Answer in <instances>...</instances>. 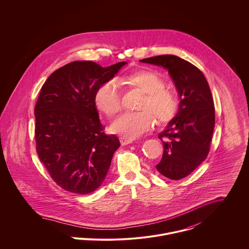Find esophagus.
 <instances>
[{"label":"esophagus","instance_id":"obj_1","mask_svg":"<svg viewBox=\"0 0 249 249\" xmlns=\"http://www.w3.org/2000/svg\"><path fill=\"white\" fill-rule=\"evenodd\" d=\"M120 142L122 143V145H126L128 143L133 142L132 139H128V138H124V137H121L120 138Z\"/></svg>","mask_w":249,"mask_h":249}]
</instances>
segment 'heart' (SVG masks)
Returning <instances> with one entry per match:
<instances>
[{
  "mask_svg": "<svg viewBox=\"0 0 249 249\" xmlns=\"http://www.w3.org/2000/svg\"><path fill=\"white\" fill-rule=\"evenodd\" d=\"M129 88L143 94L138 106L139 112L126 113L116 120L111 129L114 133L128 139H135L149 131L157 123L167 125L175 120L179 111L177 94L165 89L166 81L153 71L137 70L122 78ZM96 107L108 118L117 116L123 109L122 96L115 81L109 80L101 84L95 92Z\"/></svg>",
  "mask_w": 249,
  "mask_h": 249,
  "instance_id": "heart-1",
  "label": "heart"
}]
</instances>
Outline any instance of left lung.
<instances>
[{"label": "left lung", "mask_w": 249, "mask_h": 249, "mask_svg": "<svg viewBox=\"0 0 249 249\" xmlns=\"http://www.w3.org/2000/svg\"><path fill=\"white\" fill-rule=\"evenodd\" d=\"M140 61L169 70L178 89L179 111L158 134L164 152L156 169L172 180L186 178L206 159L210 150L214 107L209 84L197 67L177 55H157Z\"/></svg>", "instance_id": "left-lung-1"}]
</instances>
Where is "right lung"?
Instances as JSON below:
<instances>
[{"instance_id":"1","label":"right lung","mask_w":249,"mask_h":249,"mask_svg":"<svg viewBox=\"0 0 249 249\" xmlns=\"http://www.w3.org/2000/svg\"><path fill=\"white\" fill-rule=\"evenodd\" d=\"M126 64L102 67L73 61L53 71L43 84L36 108V152L53 180L80 195L97 190L121 143L105 133L94 95Z\"/></svg>"}]
</instances>
